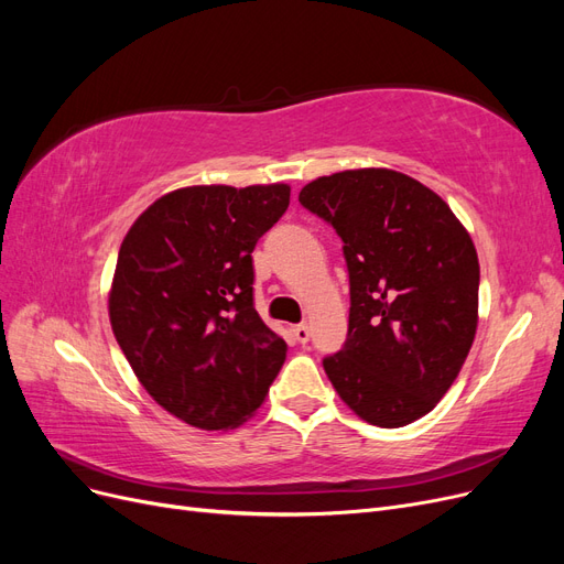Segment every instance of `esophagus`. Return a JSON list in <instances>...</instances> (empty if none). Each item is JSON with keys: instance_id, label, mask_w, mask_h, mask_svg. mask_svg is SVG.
Listing matches in <instances>:
<instances>
[{"instance_id": "34e87169", "label": "esophagus", "mask_w": 564, "mask_h": 564, "mask_svg": "<svg viewBox=\"0 0 564 564\" xmlns=\"http://www.w3.org/2000/svg\"><path fill=\"white\" fill-rule=\"evenodd\" d=\"M292 332H294V338L299 340V344H308V340H311V327H308V324H296Z\"/></svg>"}]
</instances>
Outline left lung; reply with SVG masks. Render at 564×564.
<instances>
[{
  "label": "left lung",
  "mask_w": 564,
  "mask_h": 564,
  "mask_svg": "<svg viewBox=\"0 0 564 564\" xmlns=\"http://www.w3.org/2000/svg\"><path fill=\"white\" fill-rule=\"evenodd\" d=\"M344 240L348 338L322 365L338 398L379 429H402L452 388L477 329L480 263L468 230L392 169L319 176L299 193Z\"/></svg>",
  "instance_id": "obj_1"
}]
</instances>
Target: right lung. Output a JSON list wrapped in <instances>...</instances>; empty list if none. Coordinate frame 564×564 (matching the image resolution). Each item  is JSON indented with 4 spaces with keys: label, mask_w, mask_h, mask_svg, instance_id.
I'll use <instances>...</instances> for the list:
<instances>
[{
    "label": "right lung",
    "mask_w": 564,
    "mask_h": 564,
    "mask_svg": "<svg viewBox=\"0 0 564 564\" xmlns=\"http://www.w3.org/2000/svg\"><path fill=\"white\" fill-rule=\"evenodd\" d=\"M289 193L286 183L181 187L119 247L108 299L117 344L150 398L195 429H237L284 365V338L253 308L251 251Z\"/></svg>",
    "instance_id": "obj_1"
}]
</instances>
